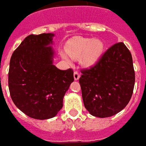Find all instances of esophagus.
Returning a JSON list of instances; mask_svg holds the SVG:
<instances>
[{
	"instance_id": "1",
	"label": "esophagus",
	"mask_w": 146,
	"mask_h": 146,
	"mask_svg": "<svg viewBox=\"0 0 146 146\" xmlns=\"http://www.w3.org/2000/svg\"><path fill=\"white\" fill-rule=\"evenodd\" d=\"M79 78H80V74L78 72H74V79L75 81H77L79 79Z\"/></svg>"
}]
</instances>
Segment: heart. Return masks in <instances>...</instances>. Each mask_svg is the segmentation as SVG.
Returning <instances> with one entry per match:
<instances>
[{"label":"heart","mask_w":146,"mask_h":146,"mask_svg":"<svg viewBox=\"0 0 146 146\" xmlns=\"http://www.w3.org/2000/svg\"><path fill=\"white\" fill-rule=\"evenodd\" d=\"M104 50L101 41L96 39L74 37L70 39L65 45V53L73 59L81 57V64L86 67H92L100 58ZM64 59H68L65 54H62Z\"/></svg>","instance_id":"1"}]
</instances>
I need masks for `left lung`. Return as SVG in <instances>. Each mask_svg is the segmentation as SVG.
I'll list each match as a JSON object with an SVG mask.
<instances>
[{
	"mask_svg": "<svg viewBox=\"0 0 146 146\" xmlns=\"http://www.w3.org/2000/svg\"><path fill=\"white\" fill-rule=\"evenodd\" d=\"M84 106L91 115H115L129 103L135 86L131 54L123 42L110 47L95 65L82 71Z\"/></svg>",
	"mask_w": 146,
	"mask_h": 146,
	"instance_id": "left-lung-1",
	"label": "left lung"
}]
</instances>
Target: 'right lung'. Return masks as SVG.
<instances>
[{
	"label": "right lung",
	"mask_w": 146,
	"mask_h": 146,
	"mask_svg": "<svg viewBox=\"0 0 146 146\" xmlns=\"http://www.w3.org/2000/svg\"><path fill=\"white\" fill-rule=\"evenodd\" d=\"M54 33L29 35L10 60L8 87L15 105L26 115L45 120L55 117L74 82L72 69L54 64Z\"/></svg>",
	"instance_id": "obj_1"
}]
</instances>
